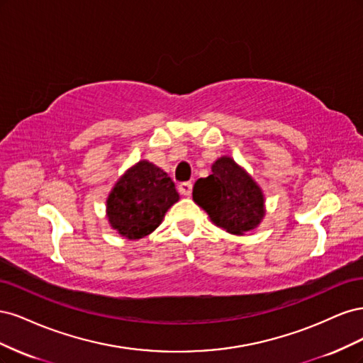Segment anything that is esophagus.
<instances>
[{
	"label": "esophagus",
	"instance_id": "esophagus-1",
	"mask_svg": "<svg viewBox=\"0 0 363 363\" xmlns=\"http://www.w3.org/2000/svg\"><path fill=\"white\" fill-rule=\"evenodd\" d=\"M179 192L184 196H189L192 192V183L191 182H183L179 184Z\"/></svg>",
	"mask_w": 363,
	"mask_h": 363
}]
</instances>
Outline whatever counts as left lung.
<instances>
[{
	"mask_svg": "<svg viewBox=\"0 0 363 363\" xmlns=\"http://www.w3.org/2000/svg\"><path fill=\"white\" fill-rule=\"evenodd\" d=\"M194 201L212 223L232 235L256 228L265 216V199L257 183L232 157H219L212 174L194 184Z\"/></svg>",
	"mask_w": 363,
	"mask_h": 363,
	"instance_id": "8db88e82",
	"label": "left lung"
}]
</instances>
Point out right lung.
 <instances>
[{
  "instance_id": "1",
  "label": "right lung",
  "mask_w": 363,
  "mask_h": 363,
  "mask_svg": "<svg viewBox=\"0 0 363 363\" xmlns=\"http://www.w3.org/2000/svg\"><path fill=\"white\" fill-rule=\"evenodd\" d=\"M179 199L168 174L156 164L140 160L116 182L108 194V223L121 236L140 239L155 232L168 208Z\"/></svg>"
}]
</instances>
